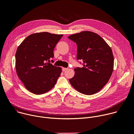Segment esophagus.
Masks as SVG:
<instances>
[{"label": "esophagus", "instance_id": "1", "mask_svg": "<svg viewBox=\"0 0 134 134\" xmlns=\"http://www.w3.org/2000/svg\"><path fill=\"white\" fill-rule=\"evenodd\" d=\"M67 69H68V68H62V70H63V71H65Z\"/></svg>", "mask_w": 134, "mask_h": 134}]
</instances>
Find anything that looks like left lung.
<instances>
[{"label": "left lung", "mask_w": 134, "mask_h": 134, "mask_svg": "<svg viewBox=\"0 0 134 134\" xmlns=\"http://www.w3.org/2000/svg\"><path fill=\"white\" fill-rule=\"evenodd\" d=\"M77 46V59L83 67L75 68L71 85L80 93L92 95L108 82L113 72L114 58L112 50L102 38L92 32L84 31L68 36Z\"/></svg>", "instance_id": "left-lung-1"}]
</instances>
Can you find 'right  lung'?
<instances>
[{"label": "right lung", "mask_w": 134, "mask_h": 134, "mask_svg": "<svg viewBox=\"0 0 134 134\" xmlns=\"http://www.w3.org/2000/svg\"><path fill=\"white\" fill-rule=\"evenodd\" d=\"M63 36L48 32L32 34L18 47L15 54L16 72L30 92L41 94L55 85L62 68L53 66L50 60L53 58L54 48Z\"/></svg>", "instance_id": "right-lung-1"}]
</instances>
